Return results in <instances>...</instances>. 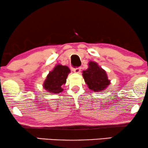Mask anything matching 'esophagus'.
<instances>
[{"mask_svg":"<svg viewBox=\"0 0 148 148\" xmlns=\"http://www.w3.org/2000/svg\"><path fill=\"white\" fill-rule=\"evenodd\" d=\"M73 71L75 73H79L80 71H81V68H76V69H73Z\"/></svg>","mask_w":148,"mask_h":148,"instance_id":"obj_1","label":"esophagus"}]
</instances>
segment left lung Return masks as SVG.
I'll return each mask as SVG.
<instances>
[{
    "instance_id": "left-lung-1",
    "label": "left lung",
    "mask_w": 148,
    "mask_h": 148,
    "mask_svg": "<svg viewBox=\"0 0 148 148\" xmlns=\"http://www.w3.org/2000/svg\"><path fill=\"white\" fill-rule=\"evenodd\" d=\"M82 73L85 83L93 92H99L104 90L110 85V80L108 77L106 71L95 62H89L88 68Z\"/></svg>"
}]
</instances>
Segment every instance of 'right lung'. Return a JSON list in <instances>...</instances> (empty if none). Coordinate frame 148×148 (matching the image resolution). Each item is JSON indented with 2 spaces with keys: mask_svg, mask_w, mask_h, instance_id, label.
<instances>
[{
  "mask_svg": "<svg viewBox=\"0 0 148 148\" xmlns=\"http://www.w3.org/2000/svg\"><path fill=\"white\" fill-rule=\"evenodd\" d=\"M71 71L68 66L57 64L47 75L46 79L43 83V88L51 94L62 92V86L66 82V78Z\"/></svg>",
  "mask_w": 148,
  "mask_h": 148,
  "instance_id": "right-lung-1",
  "label": "right lung"
}]
</instances>
